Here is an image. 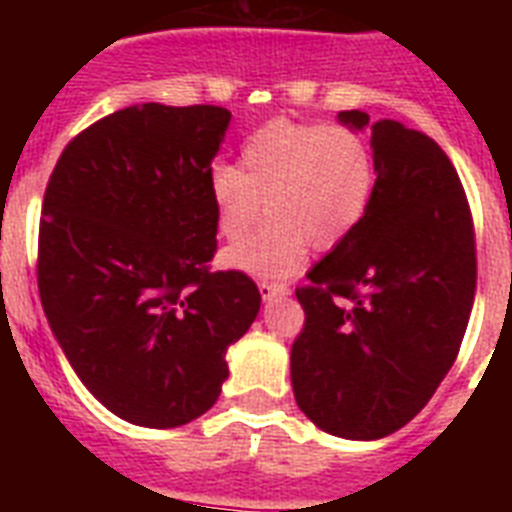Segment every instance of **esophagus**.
Listing matches in <instances>:
<instances>
[{"instance_id": "esophagus-1", "label": "esophagus", "mask_w": 512, "mask_h": 512, "mask_svg": "<svg viewBox=\"0 0 512 512\" xmlns=\"http://www.w3.org/2000/svg\"><path fill=\"white\" fill-rule=\"evenodd\" d=\"M292 289L287 284H279V281H260V295L263 300H276V297H287Z\"/></svg>"}]
</instances>
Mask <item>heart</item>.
<instances>
[{
  "mask_svg": "<svg viewBox=\"0 0 512 512\" xmlns=\"http://www.w3.org/2000/svg\"><path fill=\"white\" fill-rule=\"evenodd\" d=\"M377 183L374 154L358 132L337 124L273 119L241 146V170L215 164L207 175L217 233L241 241L263 217L271 220L225 263L255 279H287L311 247L332 249L369 212Z\"/></svg>",
  "mask_w": 512,
  "mask_h": 512,
  "instance_id": "obj_1",
  "label": "heart"
}]
</instances>
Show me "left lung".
Returning <instances> with one entry per match:
<instances>
[{
  "instance_id": "8db88e82",
  "label": "left lung",
  "mask_w": 512,
  "mask_h": 512,
  "mask_svg": "<svg viewBox=\"0 0 512 512\" xmlns=\"http://www.w3.org/2000/svg\"><path fill=\"white\" fill-rule=\"evenodd\" d=\"M350 130L364 111H340ZM369 212L295 292L292 390L324 433L374 441L420 414L460 353L476 297V233L460 175L436 140L372 124Z\"/></svg>"
}]
</instances>
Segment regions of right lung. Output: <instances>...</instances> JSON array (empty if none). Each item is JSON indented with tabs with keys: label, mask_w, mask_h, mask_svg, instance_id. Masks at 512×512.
I'll list each match as a JSON object with an SVG mask.
<instances>
[{
	"label": "right lung",
	"mask_w": 512,
	"mask_h": 512,
	"mask_svg": "<svg viewBox=\"0 0 512 512\" xmlns=\"http://www.w3.org/2000/svg\"><path fill=\"white\" fill-rule=\"evenodd\" d=\"M228 124L220 106L122 108L68 143L44 191V316L84 388L132 425L212 409L225 350L260 311L247 273L209 271L207 175Z\"/></svg>",
	"instance_id": "obj_1"
}]
</instances>
